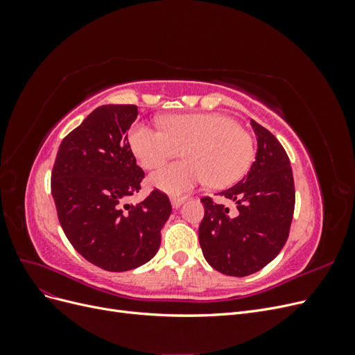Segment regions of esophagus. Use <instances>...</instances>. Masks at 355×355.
I'll return each instance as SVG.
<instances>
[{
	"label": "esophagus",
	"mask_w": 355,
	"mask_h": 355,
	"mask_svg": "<svg viewBox=\"0 0 355 355\" xmlns=\"http://www.w3.org/2000/svg\"><path fill=\"white\" fill-rule=\"evenodd\" d=\"M187 200V197H171V204H173V207L178 209L182 206V202Z\"/></svg>",
	"instance_id": "obj_1"
}]
</instances>
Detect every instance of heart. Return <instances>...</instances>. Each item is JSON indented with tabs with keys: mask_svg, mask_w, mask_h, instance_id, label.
<instances>
[{
	"mask_svg": "<svg viewBox=\"0 0 355 355\" xmlns=\"http://www.w3.org/2000/svg\"><path fill=\"white\" fill-rule=\"evenodd\" d=\"M161 130L136 123L128 144L145 168L176 157L187 159L158 168L149 182L170 194H182L209 180L211 187H230L249 170L254 157L253 139L237 121L222 114H179L159 120Z\"/></svg>",
	"mask_w": 355,
	"mask_h": 355,
	"instance_id": "obj_1",
	"label": "heart"
}]
</instances>
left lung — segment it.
<instances>
[{"instance_id": "obj_1", "label": "left lung", "mask_w": 355, "mask_h": 355, "mask_svg": "<svg viewBox=\"0 0 355 355\" xmlns=\"http://www.w3.org/2000/svg\"><path fill=\"white\" fill-rule=\"evenodd\" d=\"M257 136L256 159L237 185L219 192L235 201L234 213L211 197H201L204 218L198 240L214 270L231 277L261 271L282 252L295 211V182L283 145L252 120Z\"/></svg>"}]
</instances>
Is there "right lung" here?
I'll return each instance as SVG.
<instances>
[{"label": "right lung", "mask_w": 355, "mask_h": 355, "mask_svg": "<svg viewBox=\"0 0 355 355\" xmlns=\"http://www.w3.org/2000/svg\"><path fill=\"white\" fill-rule=\"evenodd\" d=\"M136 105H102L63 139L51 170V196L67 239L84 259L121 272L146 263L159 249L171 204L154 189L141 191L145 171L127 141Z\"/></svg>", "instance_id": "add662e5"}]
</instances>
